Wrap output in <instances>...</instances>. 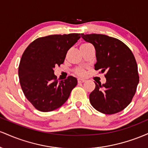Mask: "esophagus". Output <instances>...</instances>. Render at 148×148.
<instances>
[{"instance_id": "1", "label": "esophagus", "mask_w": 148, "mask_h": 148, "mask_svg": "<svg viewBox=\"0 0 148 148\" xmlns=\"http://www.w3.org/2000/svg\"><path fill=\"white\" fill-rule=\"evenodd\" d=\"M86 82V80L84 79H78V83L79 84H83V83Z\"/></svg>"}]
</instances>
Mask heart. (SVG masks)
I'll return each instance as SVG.
<instances>
[{"label":"heart","mask_w":148,"mask_h":148,"mask_svg":"<svg viewBox=\"0 0 148 148\" xmlns=\"http://www.w3.org/2000/svg\"><path fill=\"white\" fill-rule=\"evenodd\" d=\"M88 45H90V44H88V43H84V44H83V45H81L80 47H86V46H88ZM74 73H75L76 75L83 76L86 74V69H85L84 68H83V67H78V68L74 69Z\"/></svg>","instance_id":"1"}]
</instances>
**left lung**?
<instances>
[{
	"mask_svg": "<svg viewBox=\"0 0 148 148\" xmlns=\"http://www.w3.org/2000/svg\"><path fill=\"white\" fill-rule=\"evenodd\" d=\"M94 46L97 62L95 69L105 72L106 82L97 84L90 94L91 105L104 114L123 111L131 103L139 82L138 66L133 53L118 39L101 34H81Z\"/></svg>",
	"mask_w": 148,
	"mask_h": 148,
	"instance_id": "left-lung-1",
	"label": "left lung"
}]
</instances>
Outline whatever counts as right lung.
<instances>
[{
  "mask_svg": "<svg viewBox=\"0 0 148 148\" xmlns=\"http://www.w3.org/2000/svg\"><path fill=\"white\" fill-rule=\"evenodd\" d=\"M80 34L51 35L37 38L23 52L18 66V77L23 94L36 109H57L68 99L77 79L69 76L58 81L55 66L64 62L67 51L79 40Z\"/></svg>",
  "mask_w": 148,
  "mask_h": 148,
  "instance_id": "right-lung-1",
  "label": "right lung"
}]
</instances>
